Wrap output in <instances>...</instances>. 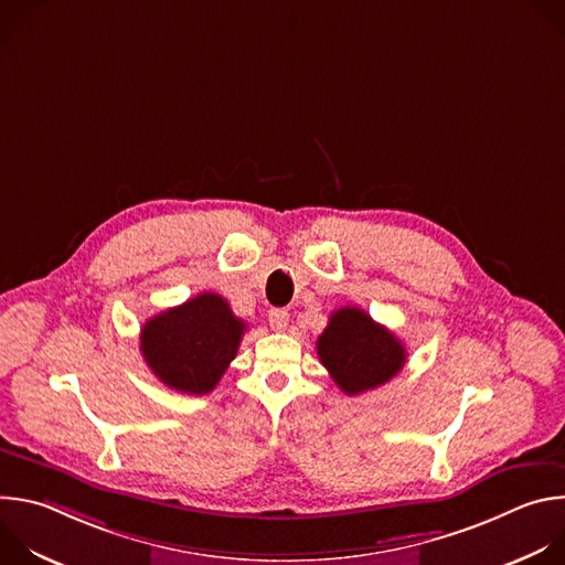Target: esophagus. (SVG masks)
Returning a JSON list of instances; mask_svg holds the SVG:
<instances>
[{
	"mask_svg": "<svg viewBox=\"0 0 565 565\" xmlns=\"http://www.w3.org/2000/svg\"><path fill=\"white\" fill-rule=\"evenodd\" d=\"M268 321H270V327H273L275 331H286V327H288V310H284V308H273V310L268 312Z\"/></svg>",
	"mask_w": 565,
	"mask_h": 565,
	"instance_id": "obj_1",
	"label": "esophagus"
}]
</instances>
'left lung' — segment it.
I'll return each instance as SVG.
<instances>
[{
    "label": "left lung",
    "mask_w": 565,
    "mask_h": 565,
    "mask_svg": "<svg viewBox=\"0 0 565 565\" xmlns=\"http://www.w3.org/2000/svg\"><path fill=\"white\" fill-rule=\"evenodd\" d=\"M317 355L347 395L377 388L407 362V349L386 327L355 306L335 310L317 338Z\"/></svg>",
    "instance_id": "8db88e82"
}]
</instances>
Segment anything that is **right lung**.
I'll return each instance as SVG.
<instances>
[{
    "label": "right lung",
    "instance_id": "obj_1",
    "mask_svg": "<svg viewBox=\"0 0 565 565\" xmlns=\"http://www.w3.org/2000/svg\"><path fill=\"white\" fill-rule=\"evenodd\" d=\"M244 331L246 321L234 317L221 295L201 292L147 319L140 329V353L166 386L203 395L236 358Z\"/></svg>",
    "mask_w": 565,
    "mask_h": 565
}]
</instances>
